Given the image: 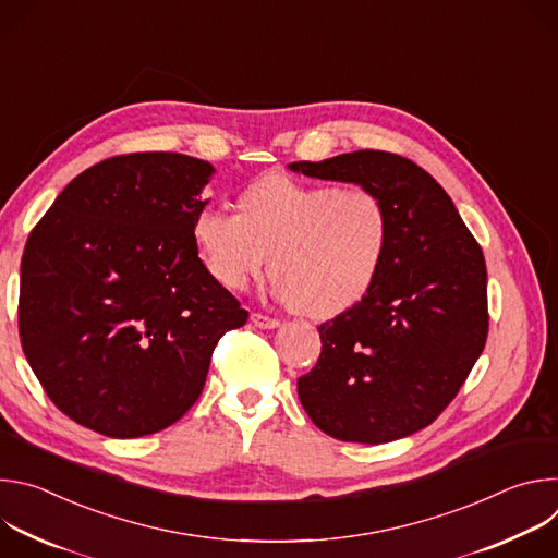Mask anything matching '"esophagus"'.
<instances>
[{"label": "esophagus", "mask_w": 558, "mask_h": 558, "mask_svg": "<svg viewBox=\"0 0 558 558\" xmlns=\"http://www.w3.org/2000/svg\"><path fill=\"white\" fill-rule=\"evenodd\" d=\"M252 323L258 329H276V327H280V320H276V317H269V315L256 313V311L252 313Z\"/></svg>", "instance_id": "1"}]
</instances>
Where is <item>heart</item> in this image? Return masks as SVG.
<instances>
[{
  "mask_svg": "<svg viewBox=\"0 0 558 558\" xmlns=\"http://www.w3.org/2000/svg\"><path fill=\"white\" fill-rule=\"evenodd\" d=\"M192 235L207 274L222 289H247L271 254L276 298L327 320L355 306L375 284L390 243V218L371 190L269 174L241 192L238 214L201 207Z\"/></svg>",
  "mask_w": 558,
  "mask_h": 558,
  "instance_id": "heart-1",
  "label": "heart"
}]
</instances>
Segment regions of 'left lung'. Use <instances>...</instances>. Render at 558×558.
Masks as SVG:
<instances>
[{"mask_svg":"<svg viewBox=\"0 0 558 558\" xmlns=\"http://www.w3.org/2000/svg\"><path fill=\"white\" fill-rule=\"evenodd\" d=\"M289 168L357 183L381 198L390 218L371 291L317 327L323 351L298 377L300 402L340 441L409 437L444 413L486 347L484 252L444 187L400 154L360 149Z\"/></svg>","mask_w":558,"mask_h":558,"instance_id":"8db88e82","label":"left lung"}]
</instances>
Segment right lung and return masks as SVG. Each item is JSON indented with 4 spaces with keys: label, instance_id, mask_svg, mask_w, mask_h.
<instances>
[{
    "label": "right lung",
    "instance_id": "right-lung-1",
    "mask_svg": "<svg viewBox=\"0 0 558 558\" xmlns=\"http://www.w3.org/2000/svg\"><path fill=\"white\" fill-rule=\"evenodd\" d=\"M211 174L185 154H119L78 174L33 227L20 340L72 422L114 439L172 426L198 400L218 340L247 323L194 245Z\"/></svg>",
    "mask_w": 558,
    "mask_h": 558
}]
</instances>
